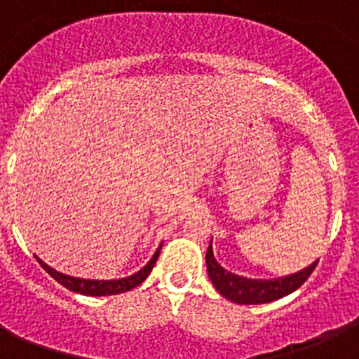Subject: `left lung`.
I'll return each instance as SVG.
<instances>
[{
  "mask_svg": "<svg viewBox=\"0 0 359 359\" xmlns=\"http://www.w3.org/2000/svg\"><path fill=\"white\" fill-rule=\"evenodd\" d=\"M319 260L312 262L297 273L286 275V277H277V279H248L240 277L236 273H231L226 268L218 264L212 253V240L205 253V264L209 279L215 284L216 292L229 299L231 303L236 304H264L277 301V299L295 292V290L304 284V280L312 275Z\"/></svg>",
  "mask_w": 359,
  "mask_h": 359,
  "instance_id": "1",
  "label": "left lung"
}]
</instances>
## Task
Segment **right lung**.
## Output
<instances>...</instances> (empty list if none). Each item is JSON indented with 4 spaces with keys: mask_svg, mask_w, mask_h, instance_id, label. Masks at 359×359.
<instances>
[{
    "mask_svg": "<svg viewBox=\"0 0 359 359\" xmlns=\"http://www.w3.org/2000/svg\"><path fill=\"white\" fill-rule=\"evenodd\" d=\"M163 245V244H161ZM161 245L158 248V251L152 255V259L148 260L143 268L135 271L133 275H128V277H123V279H111V280H95V279H80V277H71V275L60 273L53 269L51 266H47L41 259L36 260L40 262V266L46 269L47 273L51 275L56 283H60L64 288L71 290V292L80 293V295H91V297H102V295H117V293H124L133 290L135 286L143 283L147 279L152 268L156 266V260L159 257V251H161Z\"/></svg>",
    "mask_w": 359,
    "mask_h": 359,
    "instance_id": "1",
    "label": "right lung"
}]
</instances>
